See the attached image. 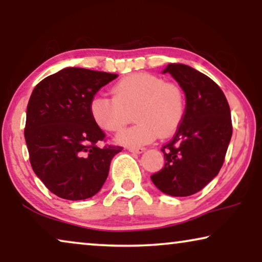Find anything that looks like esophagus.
I'll return each instance as SVG.
<instances>
[{"mask_svg":"<svg viewBox=\"0 0 262 262\" xmlns=\"http://www.w3.org/2000/svg\"><path fill=\"white\" fill-rule=\"evenodd\" d=\"M128 151L135 152V154H142L145 151L144 148H128Z\"/></svg>","mask_w":262,"mask_h":262,"instance_id":"obj_1","label":"esophagus"}]
</instances>
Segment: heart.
<instances>
[{"label":"heart","instance_id":"obj_1","mask_svg":"<svg viewBox=\"0 0 262 262\" xmlns=\"http://www.w3.org/2000/svg\"><path fill=\"white\" fill-rule=\"evenodd\" d=\"M93 120L107 132L123 128L135 112L134 126L117 135L119 144L139 148L156 137L173 134L184 119L185 94L180 85L149 73L132 74L113 88V96L99 94L89 105Z\"/></svg>","mask_w":262,"mask_h":262}]
</instances>
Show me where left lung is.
<instances>
[{
  "label": "left lung",
  "instance_id": "8db88e82",
  "mask_svg": "<svg viewBox=\"0 0 262 262\" xmlns=\"http://www.w3.org/2000/svg\"><path fill=\"white\" fill-rule=\"evenodd\" d=\"M170 74L186 95L184 119L170 142L161 149L166 163L151 181L161 192L188 196L203 189L223 166L232 135L230 107L222 89L206 75L180 63Z\"/></svg>",
  "mask_w": 262,
  "mask_h": 262
}]
</instances>
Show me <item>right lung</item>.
<instances>
[{
	"label": "right lung",
	"mask_w": 262,
	"mask_h": 262,
	"mask_svg": "<svg viewBox=\"0 0 262 262\" xmlns=\"http://www.w3.org/2000/svg\"><path fill=\"white\" fill-rule=\"evenodd\" d=\"M117 74L66 68L39 82L26 112L25 139L34 173L53 194L68 200L95 195L120 146H100L106 135L89 105Z\"/></svg>",
	"instance_id": "obj_1"
}]
</instances>
